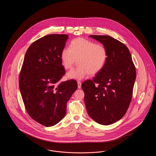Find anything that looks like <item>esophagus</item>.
Wrapping results in <instances>:
<instances>
[{
    "label": "esophagus",
    "instance_id": "obj_1",
    "mask_svg": "<svg viewBox=\"0 0 156 156\" xmlns=\"http://www.w3.org/2000/svg\"><path fill=\"white\" fill-rule=\"evenodd\" d=\"M77 83H78V88L79 89H80L81 88V82L79 81H77Z\"/></svg>",
    "mask_w": 156,
    "mask_h": 156
}]
</instances>
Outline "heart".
I'll return each mask as SVG.
<instances>
[{
    "label": "heart",
    "instance_id": "1",
    "mask_svg": "<svg viewBox=\"0 0 156 156\" xmlns=\"http://www.w3.org/2000/svg\"><path fill=\"white\" fill-rule=\"evenodd\" d=\"M62 65L71 69L76 63L78 67L67 74L69 78L82 80L87 75L97 74L104 68L108 58L106 48L103 45L84 38L73 40L69 48H64L61 53Z\"/></svg>",
    "mask_w": 156,
    "mask_h": 156
}]
</instances>
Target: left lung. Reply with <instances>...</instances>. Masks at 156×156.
Instances as JSON below:
<instances>
[{
	"label": "left lung",
	"instance_id": "obj_1",
	"mask_svg": "<svg viewBox=\"0 0 156 156\" xmlns=\"http://www.w3.org/2000/svg\"><path fill=\"white\" fill-rule=\"evenodd\" d=\"M104 45L108 58L92 80L82 84L89 116L98 123L109 125L122 119L129 106L136 77L130 52L125 45L109 36L90 35Z\"/></svg>",
	"mask_w": 156,
	"mask_h": 156
}]
</instances>
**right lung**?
<instances>
[{"mask_svg": "<svg viewBox=\"0 0 156 156\" xmlns=\"http://www.w3.org/2000/svg\"><path fill=\"white\" fill-rule=\"evenodd\" d=\"M68 38L49 34L30 45L19 76V88L25 108L40 124L50 127L66 113L67 103L78 85L74 80L59 82L66 74L61 53Z\"/></svg>", "mask_w": 156, "mask_h": 156, "instance_id": "obj_1", "label": "right lung"}]
</instances>
